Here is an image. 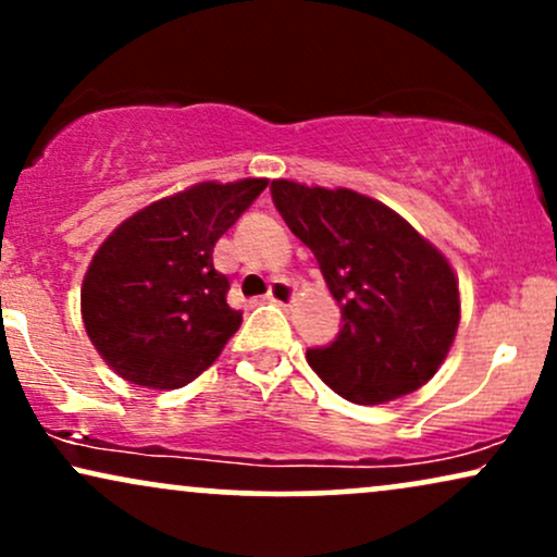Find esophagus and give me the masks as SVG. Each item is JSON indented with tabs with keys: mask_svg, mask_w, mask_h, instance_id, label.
<instances>
[{
	"mask_svg": "<svg viewBox=\"0 0 557 557\" xmlns=\"http://www.w3.org/2000/svg\"><path fill=\"white\" fill-rule=\"evenodd\" d=\"M293 298H296V287H293L290 280H274L270 290H267V300H272V304L287 306Z\"/></svg>",
	"mask_w": 557,
	"mask_h": 557,
	"instance_id": "obj_1",
	"label": "esophagus"
}]
</instances>
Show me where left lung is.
<instances>
[{"mask_svg":"<svg viewBox=\"0 0 557 557\" xmlns=\"http://www.w3.org/2000/svg\"><path fill=\"white\" fill-rule=\"evenodd\" d=\"M270 190L343 311L335 341L306 350L311 369L361 406L419 389L445 361L461 319L447 259L400 214L356 190L293 181H272Z\"/></svg>","mask_w":557,"mask_h":557,"instance_id":"1","label":"left lung"}]
</instances>
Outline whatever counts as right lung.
<instances>
[{
	"label": "right lung",
	"instance_id": "add662e5",
	"mask_svg": "<svg viewBox=\"0 0 557 557\" xmlns=\"http://www.w3.org/2000/svg\"><path fill=\"white\" fill-rule=\"evenodd\" d=\"M267 188L264 177L198 183L159 198L101 243L81 290L101 359L140 387L175 389L214 363L240 327L214 243Z\"/></svg>",
	"mask_w": 557,
	"mask_h": 557
}]
</instances>
